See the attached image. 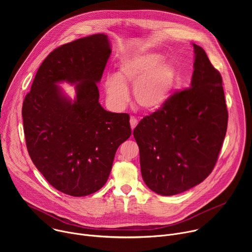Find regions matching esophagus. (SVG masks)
I'll list each match as a JSON object with an SVG mask.
<instances>
[{
    "mask_svg": "<svg viewBox=\"0 0 252 252\" xmlns=\"http://www.w3.org/2000/svg\"><path fill=\"white\" fill-rule=\"evenodd\" d=\"M129 123H130V127H131V129H134V127L137 126V124H138V122H137V120L135 119V118H130V121H129Z\"/></svg>",
    "mask_w": 252,
    "mask_h": 252,
    "instance_id": "34e87169",
    "label": "esophagus"
}]
</instances>
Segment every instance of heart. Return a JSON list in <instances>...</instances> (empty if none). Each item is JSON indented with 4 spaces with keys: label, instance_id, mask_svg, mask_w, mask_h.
Returning <instances> with one entry per match:
<instances>
[{
    "label": "heart",
    "instance_id": "1",
    "mask_svg": "<svg viewBox=\"0 0 252 252\" xmlns=\"http://www.w3.org/2000/svg\"><path fill=\"white\" fill-rule=\"evenodd\" d=\"M158 54H143L123 61L117 75H107L104 91L107 102L116 110L128 100L127 86H133L132 94L140 109L159 110L169 97L175 83V69L169 63H161Z\"/></svg>",
    "mask_w": 252,
    "mask_h": 252
}]
</instances>
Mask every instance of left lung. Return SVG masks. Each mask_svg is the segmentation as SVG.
Here are the masks:
<instances>
[{
  "label": "left lung",
  "instance_id": "1",
  "mask_svg": "<svg viewBox=\"0 0 252 252\" xmlns=\"http://www.w3.org/2000/svg\"><path fill=\"white\" fill-rule=\"evenodd\" d=\"M190 87L171 94L133 130L143 182L158 194L174 195L199 185L218 161L228 113L220 71L193 44Z\"/></svg>",
  "mask_w": 252,
  "mask_h": 252
}]
</instances>
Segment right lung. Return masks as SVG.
<instances>
[{
  "label": "right lung",
  "instance_id": "1",
  "mask_svg": "<svg viewBox=\"0 0 252 252\" xmlns=\"http://www.w3.org/2000/svg\"><path fill=\"white\" fill-rule=\"evenodd\" d=\"M111 45L95 33L63 45L42 63L22 109L27 149L35 167L56 189L86 196L100 189L118 148L131 134L129 116L106 112L98 102ZM76 84L66 98L58 82Z\"/></svg>",
  "mask_w": 252,
  "mask_h": 252
}]
</instances>
